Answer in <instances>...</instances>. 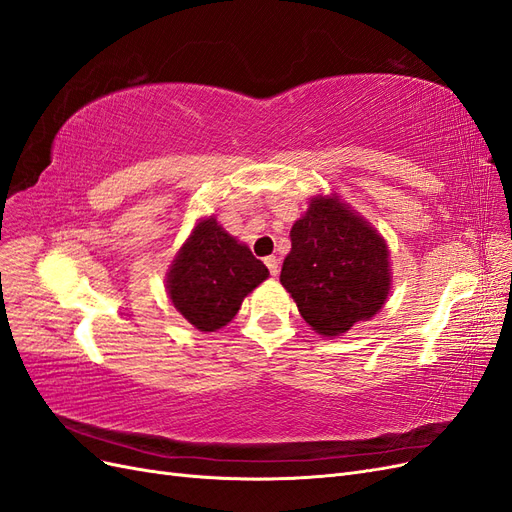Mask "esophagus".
<instances>
[{"label": "esophagus", "instance_id": "34e87169", "mask_svg": "<svg viewBox=\"0 0 512 512\" xmlns=\"http://www.w3.org/2000/svg\"><path fill=\"white\" fill-rule=\"evenodd\" d=\"M265 265H267V269H269V273L275 277L277 273H280V258L277 256H267L265 258Z\"/></svg>", "mask_w": 512, "mask_h": 512}]
</instances>
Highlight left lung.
Masks as SVG:
<instances>
[{
	"label": "left lung",
	"instance_id": "obj_1",
	"mask_svg": "<svg viewBox=\"0 0 512 512\" xmlns=\"http://www.w3.org/2000/svg\"><path fill=\"white\" fill-rule=\"evenodd\" d=\"M280 282L316 333L335 337L376 316L389 297V250L339 196H316L290 230Z\"/></svg>",
	"mask_w": 512,
	"mask_h": 512
}]
</instances>
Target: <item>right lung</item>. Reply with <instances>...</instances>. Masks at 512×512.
<instances>
[{
    "instance_id": "add662e5",
    "label": "right lung",
    "mask_w": 512,
    "mask_h": 512,
    "mask_svg": "<svg viewBox=\"0 0 512 512\" xmlns=\"http://www.w3.org/2000/svg\"><path fill=\"white\" fill-rule=\"evenodd\" d=\"M269 277L250 247L218 224L200 220L168 271V297L198 331H218L237 316L243 299Z\"/></svg>"
}]
</instances>
